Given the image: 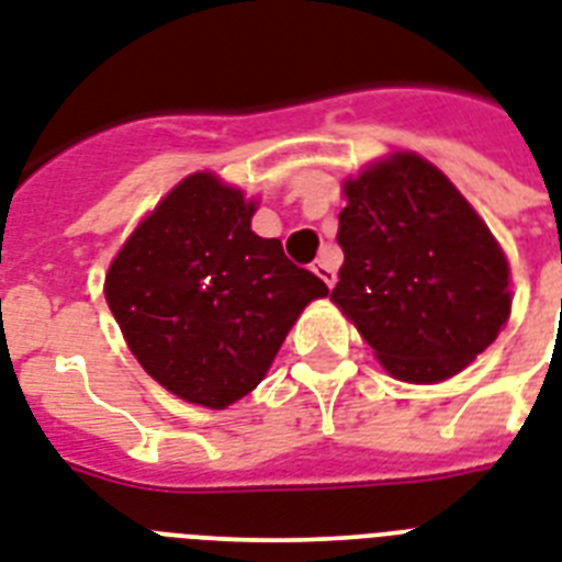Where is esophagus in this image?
Returning a JSON list of instances; mask_svg holds the SVG:
<instances>
[{
	"label": "esophagus",
	"mask_w": 562,
	"mask_h": 562,
	"mask_svg": "<svg viewBox=\"0 0 562 562\" xmlns=\"http://www.w3.org/2000/svg\"><path fill=\"white\" fill-rule=\"evenodd\" d=\"M313 272H316V276L322 278V281H325V284H328V290L334 284H337V269H334V263H330V260H316V263H313Z\"/></svg>",
	"instance_id": "obj_1"
}]
</instances>
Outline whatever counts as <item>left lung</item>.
<instances>
[{
	"instance_id": "obj_1",
	"label": "left lung",
	"mask_w": 562,
	"mask_h": 562,
	"mask_svg": "<svg viewBox=\"0 0 562 562\" xmlns=\"http://www.w3.org/2000/svg\"><path fill=\"white\" fill-rule=\"evenodd\" d=\"M340 281L330 299L398 381L467 369L510 316V267L460 190L413 151L342 184Z\"/></svg>"
}]
</instances>
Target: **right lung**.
Returning a JSON list of instances; mask_svg holds the SVG:
<instances>
[{
	"label": "right lung",
	"instance_id": "obj_1",
	"mask_svg": "<svg viewBox=\"0 0 562 562\" xmlns=\"http://www.w3.org/2000/svg\"><path fill=\"white\" fill-rule=\"evenodd\" d=\"M258 204L211 172L187 176L134 228L104 299L140 367L178 398L222 411L263 381L299 313L328 295L281 240L251 232Z\"/></svg>",
	"mask_w": 562,
	"mask_h": 562
}]
</instances>
